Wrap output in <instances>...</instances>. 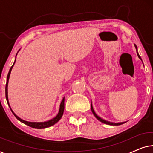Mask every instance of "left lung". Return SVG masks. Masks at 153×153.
Wrapping results in <instances>:
<instances>
[{
    "mask_svg": "<svg viewBox=\"0 0 153 153\" xmlns=\"http://www.w3.org/2000/svg\"><path fill=\"white\" fill-rule=\"evenodd\" d=\"M134 46H135L136 49H137V56H138V57H139V58H140V59L141 60V58L140 57L139 54V53H138V51H137V46H136V45H134ZM91 111H92V112H93V114L94 116H95V118H97V120H99L100 121V122H102V123H104V124H106V125H122V124H123V123H125V122H123V123H112V122H109V121H106V120H104V119L101 118H100V117L98 116L97 115L95 114V111H94L93 108V106H92V104H91Z\"/></svg>",
    "mask_w": 153,
    "mask_h": 153,
    "instance_id": "8db88e82",
    "label": "left lung"
}]
</instances>
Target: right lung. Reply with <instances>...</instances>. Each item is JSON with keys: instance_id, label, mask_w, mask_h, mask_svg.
Masks as SVG:
<instances>
[{"instance_id": "1", "label": "right lung", "mask_w": 153, "mask_h": 153, "mask_svg": "<svg viewBox=\"0 0 153 153\" xmlns=\"http://www.w3.org/2000/svg\"><path fill=\"white\" fill-rule=\"evenodd\" d=\"M16 55H17V53H16ZM15 61H16V59H15ZM15 61H14V64L12 65L11 68H10L9 72H8V74H7V82H6V86H5V97H6V100H7V104H8V105H9L10 109H11L12 112V114L14 115V116H15L16 118H17L19 120L21 121V122L23 123H24V124L28 125V126L33 127V128H35V129H45V128H47V127H51V126H52V125H53L54 124H56V123L58 122V121L60 120V119L62 118V115H63L64 108H65V97H63V99H62L61 103H60L59 111H58V114H57V116H56L55 118H53V119H51V120L46 121V122L36 123V122H28V121L24 120H22V119H21L19 117H18L17 116H16V115L13 112V111L12 110V108H11V107H10V106L9 101H8L7 85H8V81H9V78H10V73H11L12 69V68H13L14 63H15Z\"/></svg>"}]
</instances>
